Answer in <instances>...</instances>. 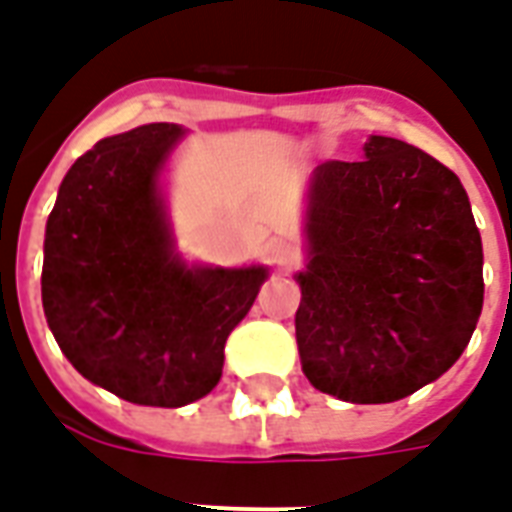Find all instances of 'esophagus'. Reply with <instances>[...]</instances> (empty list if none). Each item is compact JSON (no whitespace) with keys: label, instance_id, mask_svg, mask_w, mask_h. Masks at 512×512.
<instances>
[{"label":"esophagus","instance_id":"34e87169","mask_svg":"<svg viewBox=\"0 0 512 512\" xmlns=\"http://www.w3.org/2000/svg\"><path fill=\"white\" fill-rule=\"evenodd\" d=\"M268 255H271V260L276 265H287L292 260V247L287 244V241L273 239L271 247H268Z\"/></svg>","mask_w":512,"mask_h":512}]
</instances>
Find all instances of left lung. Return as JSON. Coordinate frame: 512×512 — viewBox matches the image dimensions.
I'll return each mask as SVG.
<instances>
[{"mask_svg":"<svg viewBox=\"0 0 512 512\" xmlns=\"http://www.w3.org/2000/svg\"><path fill=\"white\" fill-rule=\"evenodd\" d=\"M317 166L295 311L303 373L346 403H395L446 373L483 306L481 233L454 171L370 136Z\"/></svg>","mask_w":512,"mask_h":512,"instance_id":"left-lung-1","label":"left lung"}]
</instances>
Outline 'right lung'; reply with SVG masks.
<instances>
[{
	"label": "right lung",
	"instance_id": "right-lung-1",
	"mask_svg": "<svg viewBox=\"0 0 512 512\" xmlns=\"http://www.w3.org/2000/svg\"><path fill=\"white\" fill-rule=\"evenodd\" d=\"M182 128L150 123L93 144L66 171L45 230L42 306L66 360L136 405L209 395L225 341L265 268H185L155 177Z\"/></svg>",
	"mask_w": 512,
	"mask_h": 512
}]
</instances>
